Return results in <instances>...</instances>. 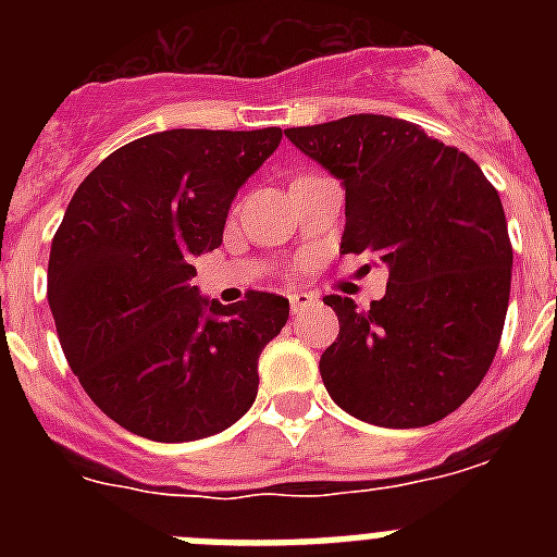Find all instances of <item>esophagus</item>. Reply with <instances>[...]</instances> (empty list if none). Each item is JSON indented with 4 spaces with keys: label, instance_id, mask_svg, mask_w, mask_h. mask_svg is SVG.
<instances>
[{
    "label": "esophagus",
    "instance_id": "1",
    "mask_svg": "<svg viewBox=\"0 0 557 557\" xmlns=\"http://www.w3.org/2000/svg\"><path fill=\"white\" fill-rule=\"evenodd\" d=\"M314 304V295L309 293H293L289 295V309H293V314L304 312V309H309Z\"/></svg>",
    "mask_w": 557,
    "mask_h": 557
}]
</instances>
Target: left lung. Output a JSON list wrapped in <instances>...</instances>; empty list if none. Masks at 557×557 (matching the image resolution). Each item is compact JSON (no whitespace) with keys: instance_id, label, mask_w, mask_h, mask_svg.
<instances>
[{"instance_id":"8db88e82","label":"left lung","mask_w":557,"mask_h":557,"mask_svg":"<svg viewBox=\"0 0 557 557\" xmlns=\"http://www.w3.org/2000/svg\"><path fill=\"white\" fill-rule=\"evenodd\" d=\"M284 133L346 186L339 250L391 270L368 309L323 298L339 321L321 357L329 396L368 424H435L480 387L499 348L513 268L499 191L416 122L354 113Z\"/></svg>"}]
</instances>
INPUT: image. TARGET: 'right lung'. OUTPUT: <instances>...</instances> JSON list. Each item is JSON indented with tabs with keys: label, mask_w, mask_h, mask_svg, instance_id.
<instances>
[{
	"label": "right lung",
	"mask_w": 557,
	"mask_h": 557,
	"mask_svg": "<svg viewBox=\"0 0 557 557\" xmlns=\"http://www.w3.org/2000/svg\"><path fill=\"white\" fill-rule=\"evenodd\" d=\"M282 127L152 133L113 150L69 200L47 298L69 368L127 432L198 441L253 405L259 354L289 301L248 289L223 307L191 287V259L223 243L236 189Z\"/></svg>",
	"instance_id": "obj_1"
}]
</instances>
